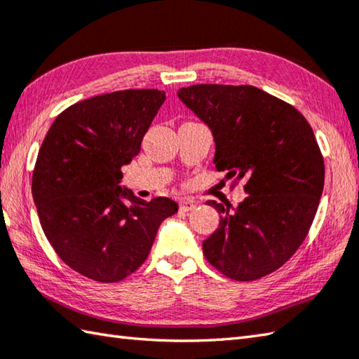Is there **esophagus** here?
I'll use <instances>...</instances> for the list:
<instances>
[{
	"mask_svg": "<svg viewBox=\"0 0 359 359\" xmlns=\"http://www.w3.org/2000/svg\"><path fill=\"white\" fill-rule=\"evenodd\" d=\"M179 208H180V212H191V210H194V208H196V202L189 201V199H187V201H180V203H179Z\"/></svg>",
	"mask_w": 359,
	"mask_h": 359,
	"instance_id": "34e87169",
	"label": "esophagus"
}]
</instances>
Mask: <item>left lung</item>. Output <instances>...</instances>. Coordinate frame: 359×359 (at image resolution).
<instances>
[{"instance_id": "obj_1", "label": "left lung", "mask_w": 359, "mask_h": 359, "mask_svg": "<svg viewBox=\"0 0 359 359\" xmlns=\"http://www.w3.org/2000/svg\"><path fill=\"white\" fill-rule=\"evenodd\" d=\"M179 100L208 126L213 163L245 179L248 196L202 243L217 271L240 282L262 278L292 257L310 230L324 189L325 168L311 126L292 105L252 86L198 83Z\"/></svg>"}]
</instances>
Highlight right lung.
I'll return each mask as SVG.
<instances>
[{
	"label": "right lung",
	"mask_w": 359,
	"mask_h": 359,
	"mask_svg": "<svg viewBox=\"0 0 359 359\" xmlns=\"http://www.w3.org/2000/svg\"><path fill=\"white\" fill-rule=\"evenodd\" d=\"M165 100L156 88L93 96L63 110L41 143L32 174L41 229L65 264L96 282L135 272L179 210L170 198L147 202L119 185Z\"/></svg>",
	"instance_id": "obj_1"
}]
</instances>
